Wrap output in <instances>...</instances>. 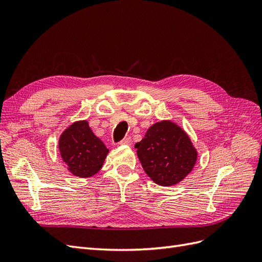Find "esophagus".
Returning <instances> with one entry per match:
<instances>
[{
  "label": "esophagus",
  "instance_id": "1",
  "mask_svg": "<svg viewBox=\"0 0 262 262\" xmlns=\"http://www.w3.org/2000/svg\"><path fill=\"white\" fill-rule=\"evenodd\" d=\"M121 145H131V139L130 138H124L121 142H120Z\"/></svg>",
  "mask_w": 262,
  "mask_h": 262
}]
</instances>
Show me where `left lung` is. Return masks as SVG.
I'll return each instance as SVG.
<instances>
[{
    "label": "left lung",
    "instance_id": "8db88e82",
    "mask_svg": "<svg viewBox=\"0 0 262 262\" xmlns=\"http://www.w3.org/2000/svg\"><path fill=\"white\" fill-rule=\"evenodd\" d=\"M137 154L146 175L156 185H177L192 171L198 150L191 139L172 120L155 122L136 144Z\"/></svg>",
    "mask_w": 262,
    "mask_h": 262
}]
</instances>
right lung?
<instances>
[{"mask_svg": "<svg viewBox=\"0 0 262 262\" xmlns=\"http://www.w3.org/2000/svg\"><path fill=\"white\" fill-rule=\"evenodd\" d=\"M58 147L68 170L78 178H90L101 169L109 149L95 136L87 120H77L60 134Z\"/></svg>", "mask_w": 262, "mask_h": 262, "instance_id": "1", "label": "right lung"}]
</instances>
